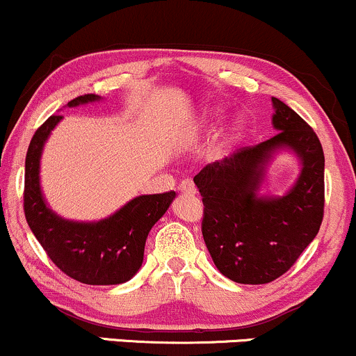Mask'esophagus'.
Wrapping results in <instances>:
<instances>
[{"label":"esophagus","mask_w":356,"mask_h":356,"mask_svg":"<svg viewBox=\"0 0 356 356\" xmlns=\"http://www.w3.org/2000/svg\"><path fill=\"white\" fill-rule=\"evenodd\" d=\"M178 190L183 191V193H197V188H195V183L191 181L190 178H185L183 181H179Z\"/></svg>","instance_id":"obj_1"}]
</instances>
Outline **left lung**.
Masks as SVG:
<instances>
[{"label": "left lung", "mask_w": 356, "mask_h": 356, "mask_svg": "<svg viewBox=\"0 0 356 356\" xmlns=\"http://www.w3.org/2000/svg\"><path fill=\"white\" fill-rule=\"evenodd\" d=\"M274 138L210 163L193 178L203 200L202 234L215 266L241 284H267L287 273L316 237L325 215V154L301 115L273 97ZM281 147L303 161L297 185L281 199L254 195L264 166Z\"/></svg>", "instance_id": "8db88e82"}]
</instances>
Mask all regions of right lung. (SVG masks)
<instances>
[{"instance_id": "obj_1", "label": "right lung", "mask_w": 356, "mask_h": 356, "mask_svg": "<svg viewBox=\"0 0 356 356\" xmlns=\"http://www.w3.org/2000/svg\"><path fill=\"white\" fill-rule=\"evenodd\" d=\"M99 95L83 94L72 99L70 107ZM62 115L54 114L35 131L25 159L23 210L31 232L50 261L75 281L92 286L129 281L143 264L145 243L151 227L165 215L175 191L143 195L126 203L109 218L94 223L63 220L47 207L40 190V156L43 143Z\"/></svg>"}]
</instances>
